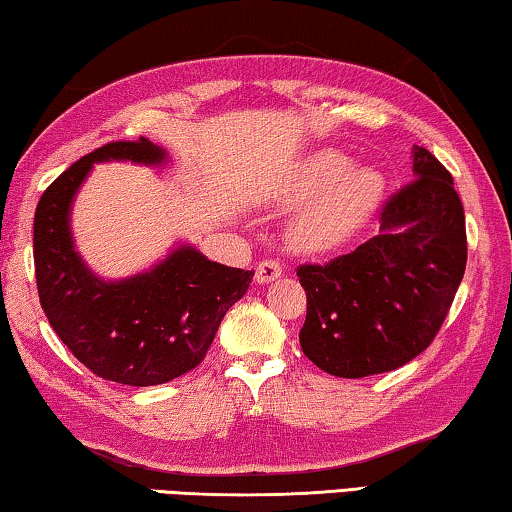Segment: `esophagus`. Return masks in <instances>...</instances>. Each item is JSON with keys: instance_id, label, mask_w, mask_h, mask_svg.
<instances>
[{"instance_id": "34e87169", "label": "esophagus", "mask_w": 512, "mask_h": 512, "mask_svg": "<svg viewBox=\"0 0 512 512\" xmlns=\"http://www.w3.org/2000/svg\"><path fill=\"white\" fill-rule=\"evenodd\" d=\"M281 265L277 261H261L256 267V281L258 283H272L281 277Z\"/></svg>"}]
</instances>
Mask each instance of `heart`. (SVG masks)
I'll list each match as a JSON object with an SVG mask.
<instances>
[{
  "mask_svg": "<svg viewBox=\"0 0 512 512\" xmlns=\"http://www.w3.org/2000/svg\"><path fill=\"white\" fill-rule=\"evenodd\" d=\"M387 180L373 167H350V157L322 148L300 162L283 199L304 203L288 226L300 251H329L355 238L380 210Z\"/></svg>",
  "mask_w": 512,
  "mask_h": 512,
  "instance_id": "b5f03b06",
  "label": "heart"
}]
</instances>
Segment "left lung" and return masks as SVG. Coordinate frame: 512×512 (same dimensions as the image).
<instances>
[{"label": "left lung", "instance_id": "1", "mask_svg": "<svg viewBox=\"0 0 512 512\" xmlns=\"http://www.w3.org/2000/svg\"><path fill=\"white\" fill-rule=\"evenodd\" d=\"M412 174L384 206L375 238L297 270L302 350L329 375L355 380L405 366L432 343L458 293L467 265L460 196L426 148H412Z\"/></svg>", "mask_w": 512, "mask_h": 512}]
</instances>
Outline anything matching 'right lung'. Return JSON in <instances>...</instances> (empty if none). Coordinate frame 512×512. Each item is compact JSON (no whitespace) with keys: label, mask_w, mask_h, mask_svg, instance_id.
I'll use <instances>...</instances> for the list:
<instances>
[{"label":"right lung","mask_w":512,"mask_h":512,"mask_svg":"<svg viewBox=\"0 0 512 512\" xmlns=\"http://www.w3.org/2000/svg\"><path fill=\"white\" fill-rule=\"evenodd\" d=\"M100 162L167 167L169 153L146 137L84 155L43 192L34 215L41 306L68 350L102 380L155 387L206 357L219 322L247 293L251 270L208 261L178 242L162 261L125 279H102L75 249V196Z\"/></svg>","instance_id":"right-lung-1"}]
</instances>
